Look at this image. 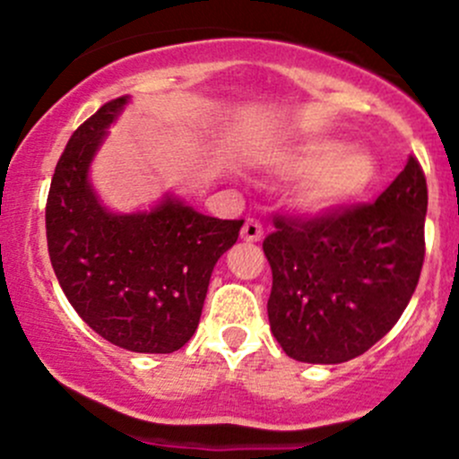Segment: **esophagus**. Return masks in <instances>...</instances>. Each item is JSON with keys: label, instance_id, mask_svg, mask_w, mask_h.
I'll list each match as a JSON object with an SVG mask.
<instances>
[{"label": "esophagus", "instance_id": "1", "mask_svg": "<svg viewBox=\"0 0 459 459\" xmlns=\"http://www.w3.org/2000/svg\"><path fill=\"white\" fill-rule=\"evenodd\" d=\"M263 236V228L258 221L254 219H247L243 223V230H240V238L247 240V243H256V240H261Z\"/></svg>", "mask_w": 459, "mask_h": 459}]
</instances>
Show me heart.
Masks as SVG:
<instances>
[{"instance_id":"obj_1","label":"heart","mask_w":459,"mask_h":459,"mask_svg":"<svg viewBox=\"0 0 459 459\" xmlns=\"http://www.w3.org/2000/svg\"><path fill=\"white\" fill-rule=\"evenodd\" d=\"M288 174H308L294 192V203L310 216H328L355 205L379 180V162L368 149L342 140H319L281 160Z\"/></svg>"}]
</instances>
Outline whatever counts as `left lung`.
<instances>
[{
  "mask_svg": "<svg viewBox=\"0 0 459 459\" xmlns=\"http://www.w3.org/2000/svg\"><path fill=\"white\" fill-rule=\"evenodd\" d=\"M426 205L424 171L411 156L373 205L276 219L263 252L272 267L267 316L285 355L343 364L397 324L424 263Z\"/></svg>",
  "mask_w": 459,
  "mask_h": 459,
  "instance_id": "left-lung-1",
  "label": "left lung"
}]
</instances>
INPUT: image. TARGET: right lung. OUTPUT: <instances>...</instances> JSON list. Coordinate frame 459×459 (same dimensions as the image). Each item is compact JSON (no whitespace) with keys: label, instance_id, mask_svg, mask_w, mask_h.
<instances>
[{"label":"right lung","instance_id":"right-lung-1","mask_svg":"<svg viewBox=\"0 0 459 459\" xmlns=\"http://www.w3.org/2000/svg\"><path fill=\"white\" fill-rule=\"evenodd\" d=\"M129 95L100 107L71 135L47 203L48 256L91 330L131 352L167 355L192 339L212 272L243 221H221L167 192L149 210L113 212L91 183V162Z\"/></svg>","mask_w":459,"mask_h":459}]
</instances>
